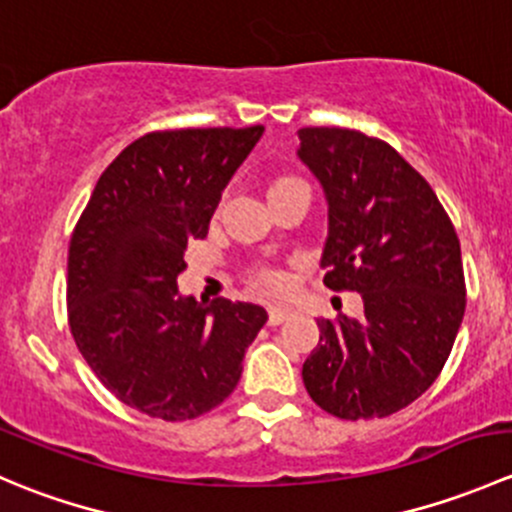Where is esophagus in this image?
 Returning a JSON list of instances; mask_svg holds the SVG:
<instances>
[{"label":"esophagus","mask_w":512,"mask_h":512,"mask_svg":"<svg viewBox=\"0 0 512 512\" xmlns=\"http://www.w3.org/2000/svg\"><path fill=\"white\" fill-rule=\"evenodd\" d=\"M289 317H292V309H289V307H270V309H267V322H270L272 327H277V324H282Z\"/></svg>","instance_id":"obj_1"}]
</instances>
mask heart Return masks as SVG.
<instances>
[{"mask_svg": "<svg viewBox=\"0 0 512 512\" xmlns=\"http://www.w3.org/2000/svg\"><path fill=\"white\" fill-rule=\"evenodd\" d=\"M292 185H304L299 178H292V175H280V178H275L270 183V193H275V190H282V188H292ZM255 282L262 287H280V275H275L272 270H255Z\"/></svg>", "mask_w": 512, "mask_h": 512, "instance_id": "b5f03b06", "label": "heart"}]
</instances>
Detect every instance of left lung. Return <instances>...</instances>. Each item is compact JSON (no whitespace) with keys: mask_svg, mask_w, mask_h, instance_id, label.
Instances as JSON below:
<instances>
[{"mask_svg":"<svg viewBox=\"0 0 512 512\" xmlns=\"http://www.w3.org/2000/svg\"><path fill=\"white\" fill-rule=\"evenodd\" d=\"M329 203L324 285L359 292L364 317L319 319L302 366L314 404L347 421L406 409L436 381L466 312L461 242L436 193L381 138L299 131Z\"/></svg>","mask_w":512,"mask_h":512,"instance_id":"1","label":"left lung"}]
</instances>
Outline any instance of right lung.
Instances as JSON below:
<instances>
[{
  "instance_id": "obj_1",
  "label": "right lung",
  "mask_w": 512,
  "mask_h": 512,
  "mask_svg": "<svg viewBox=\"0 0 512 512\" xmlns=\"http://www.w3.org/2000/svg\"><path fill=\"white\" fill-rule=\"evenodd\" d=\"M262 126L153 131L98 178L69 245L74 342L131 409L188 421L235 391L267 312L250 302L180 297L188 242L208 235L227 180Z\"/></svg>"
}]
</instances>
